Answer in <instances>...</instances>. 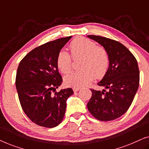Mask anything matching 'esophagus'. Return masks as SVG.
Wrapping results in <instances>:
<instances>
[{
    "label": "esophagus",
    "mask_w": 149,
    "mask_h": 149,
    "mask_svg": "<svg viewBox=\"0 0 149 149\" xmlns=\"http://www.w3.org/2000/svg\"><path fill=\"white\" fill-rule=\"evenodd\" d=\"M80 87H74V88H73V91H74V92H77V91L80 90Z\"/></svg>",
    "instance_id": "34e87169"
}]
</instances>
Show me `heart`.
Returning <instances> with one entry per match:
<instances>
[{"mask_svg":"<svg viewBox=\"0 0 149 149\" xmlns=\"http://www.w3.org/2000/svg\"><path fill=\"white\" fill-rule=\"evenodd\" d=\"M70 49L74 58L83 56L81 70L73 71L66 75L64 83L70 87H81L93 80L94 77L100 79L104 76L109 67L110 59L104 48L97 46L95 42L85 37H77L72 40ZM58 68L62 73H68L72 68V58L66 50H61L57 56Z\"/></svg>","mask_w":149,"mask_h":149,"instance_id":"obj_1","label":"heart"}]
</instances>
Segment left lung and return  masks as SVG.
<instances>
[{
  "label": "left lung",
  "instance_id": "obj_1",
  "mask_svg": "<svg viewBox=\"0 0 149 149\" xmlns=\"http://www.w3.org/2000/svg\"><path fill=\"white\" fill-rule=\"evenodd\" d=\"M107 50L110 64L107 73L97 83L102 91L91 89L87 103L89 113L102 121H112L125 114L139 87L140 72L134 55L121 42L100 36L87 35Z\"/></svg>",
  "mask_w": 149,
  "mask_h": 149
}]
</instances>
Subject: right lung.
I'll use <instances>...</instances> for the list:
<instances>
[{"mask_svg": "<svg viewBox=\"0 0 149 149\" xmlns=\"http://www.w3.org/2000/svg\"><path fill=\"white\" fill-rule=\"evenodd\" d=\"M72 36L46 42L28 53L21 60L15 85L22 109L38 125L52 128L62 122L66 100L73 90L56 89L62 83L56 60L58 53Z\"/></svg>", "mask_w": 149, "mask_h": 149, "instance_id": "right-lung-1", "label": "right lung"}]
</instances>
